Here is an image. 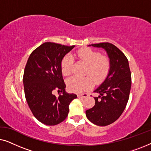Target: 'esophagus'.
Returning <instances> with one entry per match:
<instances>
[{
    "label": "esophagus",
    "mask_w": 151,
    "mask_h": 151,
    "mask_svg": "<svg viewBox=\"0 0 151 151\" xmlns=\"http://www.w3.org/2000/svg\"><path fill=\"white\" fill-rule=\"evenodd\" d=\"M88 96L87 93H83V94H79L78 95V98H86Z\"/></svg>",
    "instance_id": "1"
}]
</instances>
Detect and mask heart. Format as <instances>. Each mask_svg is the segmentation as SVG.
Masks as SVG:
<instances>
[{
  "instance_id": "1",
  "label": "heart",
  "mask_w": 151,
  "mask_h": 151,
  "mask_svg": "<svg viewBox=\"0 0 151 151\" xmlns=\"http://www.w3.org/2000/svg\"><path fill=\"white\" fill-rule=\"evenodd\" d=\"M76 56L79 60L86 65L85 73L90 75L97 83L102 82L108 75L111 69V62L108 57L102 55L98 51L90 48H82L78 51ZM73 59L71 55L67 54L61 62L62 73L69 76L71 73ZM67 87L72 92L82 93L89 89L93 86V80L89 77L79 78L77 76L67 80Z\"/></svg>"
}]
</instances>
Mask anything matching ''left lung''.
Returning a JSON list of instances; mask_svg holds the SVG:
<instances>
[{"label": "left lung", "mask_w": 151, "mask_h": 151, "mask_svg": "<svg viewBox=\"0 0 151 151\" xmlns=\"http://www.w3.org/2000/svg\"><path fill=\"white\" fill-rule=\"evenodd\" d=\"M88 46L104 49L111 62L106 78L94 91L99 94L94 98L95 105L86 111L88 120L104 127L116 121L126 108L131 87V71L127 57L115 45L102 42Z\"/></svg>", "instance_id": "left-lung-1"}]
</instances>
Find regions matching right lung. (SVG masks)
Listing matches in <instances>:
<instances>
[{
    "mask_svg": "<svg viewBox=\"0 0 151 151\" xmlns=\"http://www.w3.org/2000/svg\"><path fill=\"white\" fill-rule=\"evenodd\" d=\"M54 42L43 43L29 57L24 68V95L33 115L41 123L53 126L63 122L77 96L66 92L61 69L63 58L74 48ZM55 89L63 93L55 97Z\"/></svg>",
    "mask_w": 151,
    "mask_h": 151,
    "instance_id": "obj_1",
    "label": "right lung"
}]
</instances>
